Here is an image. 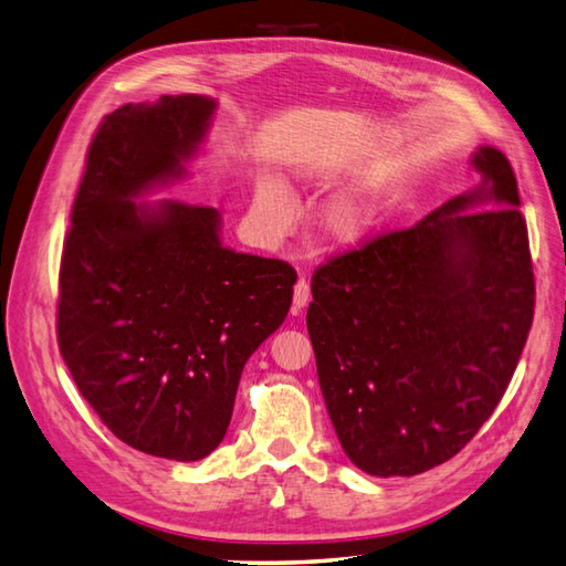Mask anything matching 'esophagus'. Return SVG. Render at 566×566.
Here are the masks:
<instances>
[{"label": "esophagus", "mask_w": 566, "mask_h": 566, "mask_svg": "<svg viewBox=\"0 0 566 566\" xmlns=\"http://www.w3.org/2000/svg\"><path fill=\"white\" fill-rule=\"evenodd\" d=\"M311 301V286L304 277H298L296 286H294V311H301Z\"/></svg>", "instance_id": "esophagus-1"}]
</instances>
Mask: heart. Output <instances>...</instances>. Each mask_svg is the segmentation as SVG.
<instances>
[{
	"instance_id": "obj_1",
	"label": "heart",
	"mask_w": 566,
	"mask_h": 566,
	"mask_svg": "<svg viewBox=\"0 0 566 566\" xmlns=\"http://www.w3.org/2000/svg\"><path fill=\"white\" fill-rule=\"evenodd\" d=\"M374 190L376 182L366 180L361 186L352 188L349 192L337 195L335 200L323 207L318 217V227L323 235L335 245H354L374 227L376 207H374ZM255 207L258 214L265 223V229L274 235H282L289 231L294 221V202L289 192L282 188V182L265 178L258 182L255 192Z\"/></svg>"
}]
</instances>
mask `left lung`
<instances>
[{
	"label": "left lung",
	"mask_w": 566,
	"mask_h": 566,
	"mask_svg": "<svg viewBox=\"0 0 566 566\" xmlns=\"http://www.w3.org/2000/svg\"><path fill=\"white\" fill-rule=\"evenodd\" d=\"M472 166L475 190L311 277L306 325L327 415L349 461L376 478L419 475L465 449L528 339L535 280L514 168L494 147Z\"/></svg>",
	"instance_id": "1"
}]
</instances>
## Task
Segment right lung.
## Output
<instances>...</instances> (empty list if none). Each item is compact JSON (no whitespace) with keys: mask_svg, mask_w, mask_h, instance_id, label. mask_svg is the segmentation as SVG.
<instances>
[{"mask_svg":"<svg viewBox=\"0 0 566 566\" xmlns=\"http://www.w3.org/2000/svg\"><path fill=\"white\" fill-rule=\"evenodd\" d=\"M214 101L127 103L86 151L60 260L57 345L84 400L133 449L200 461L229 429L248 357L284 323L296 270L219 241V212L164 200Z\"/></svg>","mask_w":566,"mask_h":566,"instance_id":"add662e5","label":"right lung"}]
</instances>
